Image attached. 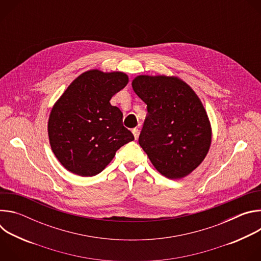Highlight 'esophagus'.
<instances>
[{"label": "esophagus", "mask_w": 261, "mask_h": 261, "mask_svg": "<svg viewBox=\"0 0 261 261\" xmlns=\"http://www.w3.org/2000/svg\"><path fill=\"white\" fill-rule=\"evenodd\" d=\"M132 133H133V135H134V138L137 139L138 136H139V130H138L137 128H134V129L132 130Z\"/></svg>", "instance_id": "34e87169"}]
</instances>
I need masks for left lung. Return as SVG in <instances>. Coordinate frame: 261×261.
Segmentation results:
<instances>
[{"instance_id":"obj_1","label":"left lung","mask_w":261,"mask_h":261,"mask_svg":"<svg viewBox=\"0 0 261 261\" xmlns=\"http://www.w3.org/2000/svg\"><path fill=\"white\" fill-rule=\"evenodd\" d=\"M132 88L147 108L138 140L142 150L165 177L187 176L204 160L212 143L201 100L177 76L138 75Z\"/></svg>"}]
</instances>
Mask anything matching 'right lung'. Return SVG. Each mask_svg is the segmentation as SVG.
I'll list each match as a JSON object with an SVG mask.
<instances>
[{"instance_id":"obj_1","label":"right lung","mask_w":261,"mask_h":261,"mask_svg":"<svg viewBox=\"0 0 261 261\" xmlns=\"http://www.w3.org/2000/svg\"><path fill=\"white\" fill-rule=\"evenodd\" d=\"M129 82L121 71L92 69L74 80L54 104L47 131L59 162L81 176L100 173L134 136L123 126V114L110 104Z\"/></svg>"}]
</instances>
